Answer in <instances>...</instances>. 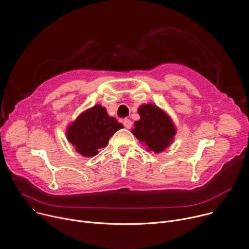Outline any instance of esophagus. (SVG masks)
<instances>
[{
  "label": "esophagus",
  "instance_id": "34e87169",
  "mask_svg": "<svg viewBox=\"0 0 249 249\" xmlns=\"http://www.w3.org/2000/svg\"><path fill=\"white\" fill-rule=\"evenodd\" d=\"M124 125L125 128L129 129V128L131 127V125H132V123H131L130 120H124Z\"/></svg>",
  "mask_w": 249,
  "mask_h": 249
}]
</instances>
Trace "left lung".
<instances>
[{"instance_id": "1", "label": "left lung", "mask_w": 249, "mask_h": 249, "mask_svg": "<svg viewBox=\"0 0 249 249\" xmlns=\"http://www.w3.org/2000/svg\"><path fill=\"white\" fill-rule=\"evenodd\" d=\"M141 119L134 123L131 132L148 151L160 153L174 140L176 126L172 119L163 109L153 104H143L139 107Z\"/></svg>"}]
</instances>
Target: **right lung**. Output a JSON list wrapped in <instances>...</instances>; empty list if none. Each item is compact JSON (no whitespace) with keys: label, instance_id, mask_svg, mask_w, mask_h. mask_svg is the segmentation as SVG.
<instances>
[{"label":"right lung","instance_id":"obj_1","mask_svg":"<svg viewBox=\"0 0 249 249\" xmlns=\"http://www.w3.org/2000/svg\"><path fill=\"white\" fill-rule=\"evenodd\" d=\"M123 127L114 117L107 115L105 107L95 105L68 124L66 136L79 154L93 157L99 153L100 148L106 147L110 137Z\"/></svg>","mask_w":249,"mask_h":249}]
</instances>
